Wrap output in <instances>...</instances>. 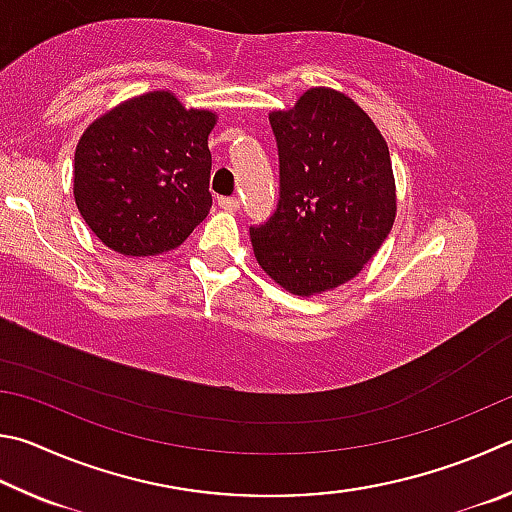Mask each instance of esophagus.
I'll return each instance as SVG.
<instances>
[{"instance_id":"obj_1","label":"esophagus","mask_w":512,"mask_h":512,"mask_svg":"<svg viewBox=\"0 0 512 512\" xmlns=\"http://www.w3.org/2000/svg\"><path fill=\"white\" fill-rule=\"evenodd\" d=\"M220 209L224 211H238L240 209V200L238 197H218Z\"/></svg>"}]
</instances>
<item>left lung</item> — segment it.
<instances>
[{
  "mask_svg": "<svg viewBox=\"0 0 512 512\" xmlns=\"http://www.w3.org/2000/svg\"><path fill=\"white\" fill-rule=\"evenodd\" d=\"M281 161V200L251 227L263 272L297 297L355 279L396 222L389 146L360 105L310 87L290 110L270 112Z\"/></svg>",
  "mask_w": 512,
  "mask_h": 512,
  "instance_id": "1",
  "label": "left lung"
}]
</instances>
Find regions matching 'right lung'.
<instances>
[{"instance_id":"right-lung-1","label":"right lung","mask_w":512,"mask_h":512,"mask_svg":"<svg viewBox=\"0 0 512 512\" xmlns=\"http://www.w3.org/2000/svg\"><path fill=\"white\" fill-rule=\"evenodd\" d=\"M213 110L157 89L132 96L80 134L74 200L105 247L157 256L182 245L211 209Z\"/></svg>"}]
</instances>
